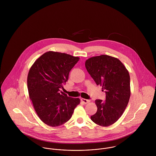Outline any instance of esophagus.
<instances>
[{
    "label": "esophagus",
    "instance_id": "1",
    "mask_svg": "<svg viewBox=\"0 0 156 156\" xmlns=\"http://www.w3.org/2000/svg\"><path fill=\"white\" fill-rule=\"evenodd\" d=\"M80 100H81V101H82L83 104H87V103H88L89 101H90L89 100H87V99H85V98H81Z\"/></svg>",
    "mask_w": 156,
    "mask_h": 156
}]
</instances>
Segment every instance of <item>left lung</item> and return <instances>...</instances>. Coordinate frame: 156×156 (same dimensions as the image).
Masks as SVG:
<instances>
[{
  "label": "left lung",
  "mask_w": 156,
  "mask_h": 156,
  "mask_svg": "<svg viewBox=\"0 0 156 156\" xmlns=\"http://www.w3.org/2000/svg\"><path fill=\"white\" fill-rule=\"evenodd\" d=\"M85 67L96 84L102 86L106 93V100L95 101L97 111L90 119L99 126H109L121 116L129 101V73L118 59L105 55L87 59Z\"/></svg>",
  "instance_id": "8db88e82"
}]
</instances>
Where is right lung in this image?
I'll use <instances>...</instances> for the list:
<instances>
[{
    "label": "right lung",
    "mask_w": 156,
    "mask_h": 156,
    "mask_svg": "<svg viewBox=\"0 0 156 156\" xmlns=\"http://www.w3.org/2000/svg\"><path fill=\"white\" fill-rule=\"evenodd\" d=\"M79 60V57L49 51L30 68L27 79L29 97L40 119L49 126L66 123L80 103L79 98L68 97L60 90Z\"/></svg>",
    "instance_id": "add662e5"
}]
</instances>
